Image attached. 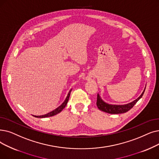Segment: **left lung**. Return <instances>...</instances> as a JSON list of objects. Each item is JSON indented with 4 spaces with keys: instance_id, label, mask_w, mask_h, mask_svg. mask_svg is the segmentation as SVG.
Instances as JSON below:
<instances>
[{
    "instance_id": "obj_1",
    "label": "left lung",
    "mask_w": 159,
    "mask_h": 159,
    "mask_svg": "<svg viewBox=\"0 0 159 159\" xmlns=\"http://www.w3.org/2000/svg\"><path fill=\"white\" fill-rule=\"evenodd\" d=\"M145 89H146V88L144 89L143 92H142V93L141 94V95L139 97V98H137L134 101L131 102L127 105H109V104H108V103H106L105 102H104L101 99L99 94H98L96 104H97V106H98V108L100 110H101V111H103V112H105L107 113H108V114H116L125 113V112H128L129 110L132 108L134 107V105L138 102V101H139L142 98L144 92H145Z\"/></svg>"
}]
</instances>
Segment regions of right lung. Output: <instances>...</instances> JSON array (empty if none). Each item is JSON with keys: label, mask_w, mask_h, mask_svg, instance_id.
<instances>
[{"label": "right lung", "mask_w": 159, "mask_h": 159, "mask_svg": "<svg viewBox=\"0 0 159 159\" xmlns=\"http://www.w3.org/2000/svg\"><path fill=\"white\" fill-rule=\"evenodd\" d=\"M71 89L70 91V92H69L67 98L66 99V100L64 101V102L61 104L60 107H58L57 108H56L55 110H54L53 111L48 113L47 114H45V115H42V116H34V117H36V118H47V117H51V116H53L54 115H56L58 113H60L61 110H62L66 106L67 103L68 102V100H69V98H70V93H71Z\"/></svg>", "instance_id": "right-lung-1"}]
</instances>
